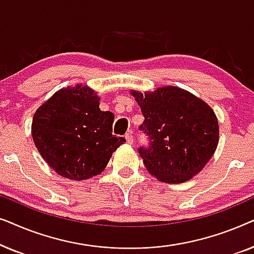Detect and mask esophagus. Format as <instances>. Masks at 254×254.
I'll use <instances>...</instances> for the list:
<instances>
[{
    "label": "esophagus",
    "mask_w": 254,
    "mask_h": 254,
    "mask_svg": "<svg viewBox=\"0 0 254 254\" xmlns=\"http://www.w3.org/2000/svg\"><path fill=\"white\" fill-rule=\"evenodd\" d=\"M125 138H126V142L128 144H131L134 142V138H133V135H131L130 133L126 134V136H125Z\"/></svg>",
    "instance_id": "esophagus-1"
}]
</instances>
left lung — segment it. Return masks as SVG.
<instances>
[{"label": "left lung", "mask_w": 254, "mask_h": 254, "mask_svg": "<svg viewBox=\"0 0 254 254\" xmlns=\"http://www.w3.org/2000/svg\"><path fill=\"white\" fill-rule=\"evenodd\" d=\"M129 92L144 117L140 129L150 138L149 148L138 150L148 172L166 184L185 183L200 173L220 140L213 109L178 86Z\"/></svg>", "instance_id": "left-lung-1"}]
</instances>
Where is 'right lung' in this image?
Returning <instances> with one entry per match:
<instances>
[{
  "label": "right lung",
  "instance_id": "1",
  "mask_svg": "<svg viewBox=\"0 0 254 254\" xmlns=\"http://www.w3.org/2000/svg\"><path fill=\"white\" fill-rule=\"evenodd\" d=\"M88 85L58 90L34 113L31 134L44 161L59 176L85 180L99 175L124 137L112 135L114 114L99 109Z\"/></svg>",
  "mask_w": 254,
  "mask_h": 254
}]
</instances>
